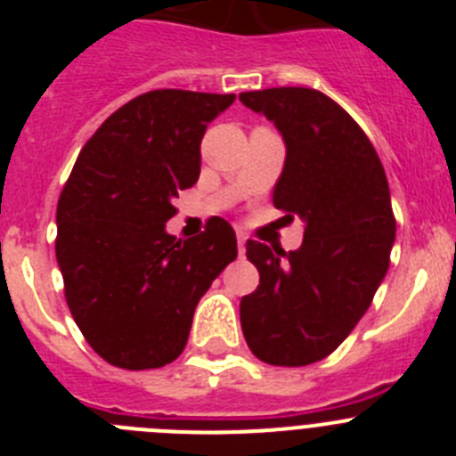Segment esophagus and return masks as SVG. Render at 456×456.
Here are the masks:
<instances>
[{"label":"esophagus","mask_w":456,"mask_h":456,"mask_svg":"<svg viewBox=\"0 0 456 456\" xmlns=\"http://www.w3.org/2000/svg\"><path fill=\"white\" fill-rule=\"evenodd\" d=\"M237 248H240V256H244V251H247V237L241 235H237Z\"/></svg>","instance_id":"34e87169"}]
</instances>
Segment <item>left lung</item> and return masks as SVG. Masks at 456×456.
Listing matches in <instances>:
<instances>
[{
    "mask_svg": "<svg viewBox=\"0 0 456 456\" xmlns=\"http://www.w3.org/2000/svg\"><path fill=\"white\" fill-rule=\"evenodd\" d=\"M240 100L288 146L273 208L305 221L297 251L247 241L260 285L241 297V331L260 361L299 368L336 352L388 272L397 225L388 180L361 125L322 91L281 86Z\"/></svg>",
    "mask_w": 456,
    "mask_h": 456,
    "instance_id": "obj_1",
    "label": "left lung"
}]
</instances>
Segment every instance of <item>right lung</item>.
<instances>
[{
    "mask_svg": "<svg viewBox=\"0 0 456 456\" xmlns=\"http://www.w3.org/2000/svg\"><path fill=\"white\" fill-rule=\"evenodd\" d=\"M232 102V93H143L100 125L63 184L54 244L63 292L109 365L173 363L196 304L237 257L235 231L219 216L187 241L164 231L173 199L199 180L208 123Z\"/></svg>",
    "mask_w": 456,
    "mask_h": 456,
    "instance_id": "right-lung-1",
    "label": "right lung"
}]
</instances>
